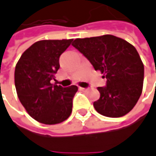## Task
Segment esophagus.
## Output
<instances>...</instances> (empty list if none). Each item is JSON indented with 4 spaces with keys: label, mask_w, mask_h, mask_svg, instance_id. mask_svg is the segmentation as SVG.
Returning <instances> with one entry per match:
<instances>
[{
    "label": "esophagus",
    "mask_w": 156,
    "mask_h": 156,
    "mask_svg": "<svg viewBox=\"0 0 156 156\" xmlns=\"http://www.w3.org/2000/svg\"><path fill=\"white\" fill-rule=\"evenodd\" d=\"M79 90H81V91H87V88H84V87H79Z\"/></svg>",
    "instance_id": "34e87169"
}]
</instances>
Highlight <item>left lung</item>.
Wrapping results in <instances>:
<instances>
[{
  "label": "left lung",
  "mask_w": 156,
  "mask_h": 156,
  "mask_svg": "<svg viewBox=\"0 0 156 156\" xmlns=\"http://www.w3.org/2000/svg\"><path fill=\"white\" fill-rule=\"evenodd\" d=\"M72 45L107 79L105 87L97 88L96 112L111 118L129 112L141 95L144 81V64L134 46L112 35L77 38Z\"/></svg>",
  "instance_id": "1"
}]
</instances>
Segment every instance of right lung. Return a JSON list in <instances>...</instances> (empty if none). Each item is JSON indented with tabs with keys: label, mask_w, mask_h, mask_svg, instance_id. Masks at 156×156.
Returning <instances> with one entry per match:
<instances>
[{
	"label": "right lung",
	"mask_w": 156,
	"mask_h": 156,
	"mask_svg": "<svg viewBox=\"0 0 156 156\" xmlns=\"http://www.w3.org/2000/svg\"><path fill=\"white\" fill-rule=\"evenodd\" d=\"M72 41H38L23 52L16 65L14 78L18 97L27 113L41 123L58 124L71 114L78 87H62L51 81L60 69L61 54Z\"/></svg>",
	"instance_id": "add662e5"
}]
</instances>
